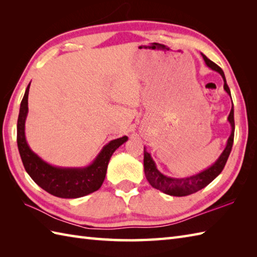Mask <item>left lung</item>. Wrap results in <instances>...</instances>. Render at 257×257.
<instances>
[{"instance_id":"8db88e82","label":"left lung","mask_w":257,"mask_h":257,"mask_svg":"<svg viewBox=\"0 0 257 257\" xmlns=\"http://www.w3.org/2000/svg\"><path fill=\"white\" fill-rule=\"evenodd\" d=\"M201 55H202V57H203L204 63L207 67L211 68L212 70H215L216 73H219L222 76L223 81H224V86L223 87H224V90L227 92V95L231 97V91L226 84L224 72H223L221 67L217 66L215 63L210 61V59L204 55V54L201 53ZM231 99H232V97H231ZM227 121L231 124V135L227 139V143H226L224 150L222 151V154L220 155L219 158H217L216 161L213 163V165L207 167L206 169H204V170H202L195 174H192V176L174 178V177H169V176H166V174L161 173L159 170H158L155 160L152 159L151 155L146 150V147H145L144 167H145L146 178L149 181V183L154 188L160 190L161 192L166 193L168 195H172V196L190 195L192 193L198 192L199 190L203 189L206 187L207 184H210L213 180H214L222 172L223 168H224L225 163L227 161V158H228V156H230V152L232 150L233 140H234V129H235V125H234L233 102H232V108H231L230 114H228V117H227Z\"/></svg>"}]
</instances>
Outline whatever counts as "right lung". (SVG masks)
<instances>
[{
  "label": "right lung",
  "mask_w": 257,
  "mask_h": 257,
  "mask_svg": "<svg viewBox=\"0 0 257 257\" xmlns=\"http://www.w3.org/2000/svg\"><path fill=\"white\" fill-rule=\"evenodd\" d=\"M30 85L31 83L22 99L18 119V147L26 172L37 185L57 198L76 199L95 192L105 180L112 154L128 140V137L123 136L109 141L102 147L94 161L86 167L66 168L51 165L36 155L26 141L25 121L29 113Z\"/></svg>",
  "instance_id": "add662e5"
}]
</instances>
